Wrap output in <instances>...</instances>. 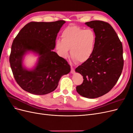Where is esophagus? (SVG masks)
<instances>
[{"label": "esophagus", "instance_id": "esophagus-1", "mask_svg": "<svg viewBox=\"0 0 133 133\" xmlns=\"http://www.w3.org/2000/svg\"><path fill=\"white\" fill-rule=\"evenodd\" d=\"M71 73L72 74H74V73H75V69H74V68L73 66H71Z\"/></svg>", "mask_w": 133, "mask_h": 133}]
</instances>
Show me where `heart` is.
<instances>
[{
    "label": "heart",
    "mask_w": 133,
    "mask_h": 133,
    "mask_svg": "<svg viewBox=\"0 0 133 133\" xmlns=\"http://www.w3.org/2000/svg\"><path fill=\"white\" fill-rule=\"evenodd\" d=\"M62 40L55 42V48L58 54L66 58L70 54L74 60L79 63H84L93 54L96 35L92 29H84L78 26H69L62 33Z\"/></svg>",
    "instance_id": "heart-1"
}]
</instances>
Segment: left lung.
Instances as JSON below:
<instances>
[{
	"instance_id": "1",
	"label": "left lung",
	"mask_w": 133,
	"mask_h": 133,
	"mask_svg": "<svg viewBox=\"0 0 133 133\" xmlns=\"http://www.w3.org/2000/svg\"><path fill=\"white\" fill-rule=\"evenodd\" d=\"M85 24L93 29L96 41L90 58L75 69L84 79L76 89L83 97L94 99L107 94L118 82L123 69V50L117 34L108 23L93 21Z\"/></svg>"
}]
</instances>
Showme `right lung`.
<instances>
[{
    "label": "right lung",
    "mask_w": 133,
    "mask_h": 133,
    "mask_svg": "<svg viewBox=\"0 0 133 133\" xmlns=\"http://www.w3.org/2000/svg\"><path fill=\"white\" fill-rule=\"evenodd\" d=\"M65 22L28 23L19 32L11 45L9 62L14 77L23 90L35 95L53 91L62 76L68 74L67 61L53 51L60 28ZM31 51L39 57L36 67L28 70L22 65L24 55Z\"/></svg>",
    "instance_id": "add662e5"
}]
</instances>
